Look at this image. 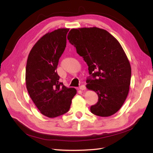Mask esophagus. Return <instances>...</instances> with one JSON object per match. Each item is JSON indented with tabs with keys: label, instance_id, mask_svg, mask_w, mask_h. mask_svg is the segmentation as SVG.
I'll return each mask as SVG.
<instances>
[{
	"label": "esophagus",
	"instance_id": "34e87169",
	"mask_svg": "<svg viewBox=\"0 0 153 153\" xmlns=\"http://www.w3.org/2000/svg\"><path fill=\"white\" fill-rule=\"evenodd\" d=\"M79 89H80L81 90H82V91L85 90V89H86V87H85V85H81V86L79 87Z\"/></svg>",
	"mask_w": 153,
	"mask_h": 153
}]
</instances>
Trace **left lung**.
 <instances>
[{"instance_id":"1","label":"left lung","mask_w":153,"mask_h":153,"mask_svg":"<svg viewBox=\"0 0 153 153\" xmlns=\"http://www.w3.org/2000/svg\"><path fill=\"white\" fill-rule=\"evenodd\" d=\"M68 39L89 67L86 87L99 97L91 112L101 117L113 115L124 103L131 82V66L121 45L96 27L71 29Z\"/></svg>"}]
</instances>
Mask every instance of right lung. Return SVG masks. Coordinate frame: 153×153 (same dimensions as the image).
Masks as SVG:
<instances>
[{"instance_id":"1","label":"right lung","mask_w":153,"mask_h":153,"mask_svg":"<svg viewBox=\"0 0 153 153\" xmlns=\"http://www.w3.org/2000/svg\"><path fill=\"white\" fill-rule=\"evenodd\" d=\"M69 29H58L43 35L31 48L25 69L29 95L42 114L55 118L66 113L77 91L59 82L56 68L66 46Z\"/></svg>"}]
</instances>
